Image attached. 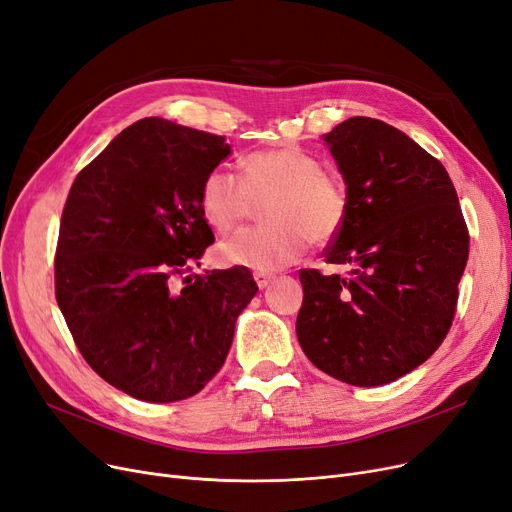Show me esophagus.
Wrapping results in <instances>:
<instances>
[{
	"label": "esophagus",
	"instance_id": "esophagus-1",
	"mask_svg": "<svg viewBox=\"0 0 512 512\" xmlns=\"http://www.w3.org/2000/svg\"><path fill=\"white\" fill-rule=\"evenodd\" d=\"M253 278H255V282H257L259 288H265V286H268V284L274 280V276L268 274V272H255Z\"/></svg>",
	"mask_w": 512,
	"mask_h": 512
}]
</instances>
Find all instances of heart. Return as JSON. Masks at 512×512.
Instances as JSON below:
<instances>
[{
	"label": "heart",
	"mask_w": 512,
	"mask_h": 512,
	"mask_svg": "<svg viewBox=\"0 0 512 512\" xmlns=\"http://www.w3.org/2000/svg\"><path fill=\"white\" fill-rule=\"evenodd\" d=\"M263 201H268L263 207L268 226L221 242V261L259 272L288 268L303 257L309 240H335L349 215L345 182L299 146L249 152L240 161V177L217 167L201 186V211L207 224L221 234L247 221Z\"/></svg>",
	"instance_id": "1"
}]
</instances>
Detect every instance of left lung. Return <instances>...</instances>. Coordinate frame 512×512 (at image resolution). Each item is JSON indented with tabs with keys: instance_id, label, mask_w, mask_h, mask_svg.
Returning a JSON list of instances; mask_svg holds the SVG:
<instances>
[{
	"instance_id": "8db88e82",
	"label": "left lung",
	"mask_w": 512,
	"mask_h": 512,
	"mask_svg": "<svg viewBox=\"0 0 512 512\" xmlns=\"http://www.w3.org/2000/svg\"><path fill=\"white\" fill-rule=\"evenodd\" d=\"M349 190L326 263L301 270L297 337L309 362L355 387H379L427 362L452 326L469 228L450 175L404 131L351 117L324 136Z\"/></svg>"
}]
</instances>
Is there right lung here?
<instances>
[{
    "instance_id": "obj_1",
    "label": "right lung",
    "mask_w": 512,
    "mask_h": 512,
    "mask_svg": "<svg viewBox=\"0 0 512 512\" xmlns=\"http://www.w3.org/2000/svg\"><path fill=\"white\" fill-rule=\"evenodd\" d=\"M224 136L140 119L79 171L62 209L56 301L77 349L142 402H180L224 366L259 291L242 265L192 274L215 236L201 186Z\"/></svg>"
}]
</instances>
